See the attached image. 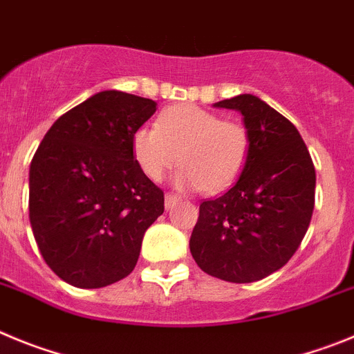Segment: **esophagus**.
<instances>
[{
  "mask_svg": "<svg viewBox=\"0 0 354 354\" xmlns=\"http://www.w3.org/2000/svg\"><path fill=\"white\" fill-rule=\"evenodd\" d=\"M178 201H180V197L174 196V194H165V201H164V203H165V208L171 209L174 205H176Z\"/></svg>",
  "mask_w": 354,
  "mask_h": 354,
  "instance_id": "obj_1",
  "label": "esophagus"
}]
</instances>
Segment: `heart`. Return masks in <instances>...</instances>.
<instances>
[{
  "mask_svg": "<svg viewBox=\"0 0 354 354\" xmlns=\"http://www.w3.org/2000/svg\"><path fill=\"white\" fill-rule=\"evenodd\" d=\"M132 155L149 180L158 181L180 160L174 183L209 194L236 181L250 155V133L240 122L222 120L192 104L165 109L155 127L132 133Z\"/></svg>",
  "mask_w": 354,
  "mask_h": 354,
  "instance_id": "b5f03b06",
  "label": "heart"
}]
</instances>
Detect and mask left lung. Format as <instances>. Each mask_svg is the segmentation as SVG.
<instances>
[{
  "label": "left lung",
  "instance_id": "obj_1",
  "mask_svg": "<svg viewBox=\"0 0 354 354\" xmlns=\"http://www.w3.org/2000/svg\"><path fill=\"white\" fill-rule=\"evenodd\" d=\"M213 106L241 113L250 155L227 192L201 203L190 252L208 275L247 284L298 250L314 212L316 169L296 127L261 98L245 93Z\"/></svg>",
  "mask_w": 354,
  "mask_h": 354
}]
</instances>
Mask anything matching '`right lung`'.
Segmentation results:
<instances>
[{"mask_svg": "<svg viewBox=\"0 0 354 354\" xmlns=\"http://www.w3.org/2000/svg\"><path fill=\"white\" fill-rule=\"evenodd\" d=\"M157 102L107 90L59 116L30 165V222L44 261L81 289L132 273L164 192L132 155Z\"/></svg>", "mask_w": 354, "mask_h": 354, "instance_id": "obj_1", "label": "right lung"}]
</instances>
